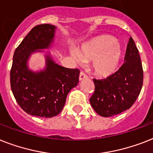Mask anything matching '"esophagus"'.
<instances>
[{
  "mask_svg": "<svg viewBox=\"0 0 153 153\" xmlns=\"http://www.w3.org/2000/svg\"><path fill=\"white\" fill-rule=\"evenodd\" d=\"M86 78H87V75L83 72V71H81L80 74H79V80L82 81L83 80V79H86Z\"/></svg>",
  "mask_w": 153,
  "mask_h": 153,
  "instance_id": "1",
  "label": "esophagus"
}]
</instances>
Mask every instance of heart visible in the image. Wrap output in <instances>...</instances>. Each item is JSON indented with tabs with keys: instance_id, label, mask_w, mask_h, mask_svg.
<instances>
[{
	"instance_id": "b5f03b06",
	"label": "heart",
	"mask_w": 153,
	"mask_h": 153,
	"mask_svg": "<svg viewBox=\"0 0 153 153\" xmlns=\"http://www.w3.org/2000/svg\"><path fill=\"white\" fill-rule=\"evenodd\" d=\"M71 53L79 61L94 59V71L100 76L112 74L117 70L122 58L120 43L109 35L97 37L83 45L79 53L74 51Z\"/></svg>"
}]
</instances>
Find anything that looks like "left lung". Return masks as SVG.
<instances>
[{
    "label": "left lung",
    "instance_id": "8db88e82",
    "mask_svg": "<svg viewBox=\"0 0 153 153\" xmlns=\"http://www.w3.org/2000/svg\"><path fill=\"white\" fill-rule=\"evenodd\" d=\"M94 82L95 90L89 101L98 115L111 117L134 105L143 85V68L138 49L131 37L121 68L106 79H94Z\"/></svg>",
    "mask_w": 153,
    "mask_h": 153
}]
</instances>
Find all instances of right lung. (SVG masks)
<instances>
[{
    "label": "right lung",
    "instance_id": "obj_1",
    "mask_svg": "<svg viewBox=\"0 0 153 153\" xmlns=\"http://www.w3.org/2000/svg\"><path fill=\"white\" fill-rule=\"evenodd\" d=\"M56 27L41 24L32 28L16 48L10 71L12 94L21 108L38 117L51 118L60 113L68 93L79 83V69L56 64L45 55V68L34 72L27 66L32 53L42 52L53 42Z\"/></svg>",
    "mask_w": 153,
    "mask_h": 153
}]
</instances>
